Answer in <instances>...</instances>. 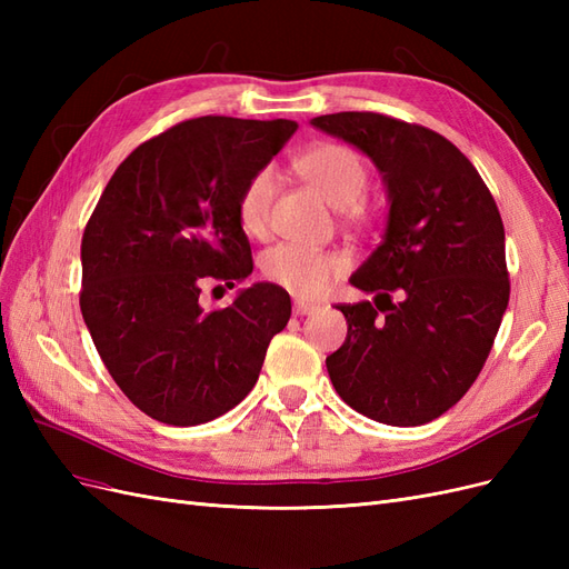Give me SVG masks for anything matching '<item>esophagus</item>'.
I'll return each mask as SVG.
<instances>
[{"label": "esophagus", "mask_w": 569, "mask_h": 569, "mask_svg": "<svg viewBox=\"0 0 569 569\" xmlns=\"http://www.w3.org/2000/svg\"><path fill=\"white\" fill-rule=\"evenodd\" d=\"M318 311L316 303H308V301H295V313L297 316H313Z\"/></svg>", "instance_id": "esophagus-1"}]
</instances>
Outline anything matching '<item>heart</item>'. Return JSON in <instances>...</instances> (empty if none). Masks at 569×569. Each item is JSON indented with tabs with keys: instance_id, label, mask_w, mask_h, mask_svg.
<instances>
[{
	"instance_id": "1",
	"label": "heart",
	"mask_w": 569,
	"mask_h": 569,
	"mask_svg": "<svg viewBox=\"0 0 569 569\" xmlns=\"http://www.w3.org/2000/svg\"><path fill=\"white\" fill-rule=\"evenodd\" d=\"M297 170L316 194L351 220H366L368 206L363 194L368 187V168L351 147L322 142L308 149L297 161ZM278 173L266 166L244 182L237 199V218L247 234L261 237L268 230L270 209L278 194ZM263 274L297 297H318L343 270L337 253L316 251L299 244H278L266 251Z\"/></svg>"
}]
</instances>
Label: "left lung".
I'll list each match as a JSON object with an SVG mask.
<instances>
[{
  "label": "left lung",
  "instance_id": "left-lung-1",
  "mask_svg": "<svg viewBox=\"0 0 569 569\" xmlns=\"http://www.w3.org/2000/svg\"><path fill=\"white\" fill-rule=\"evenodd\" d=\"M311 126L370 157L389 197L382 242L351 274L375 303L337 306L349 332L327 372L370 420L432 422L477 380L508 308L501 213L470 159L435 130L370 111Z\"/></svg>",
  "mask_w": 569,
  "mask_h": 569
}]
</instances>
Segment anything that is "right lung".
<instances>
[{
	"mask_svg": "<svg viewBox=\"0 0 569 569\" xmlns=\"http://www.w3.org/2000/svg\"><path fill=\"white\" fill-rule=\"evenodd\" d=\"M295 120L203 116L137 147L116 168L82 234L80 311L113 382L149 418L192 427L253 389L270 339L291 316L270 282L220 311L203 282H244L251 247L239 226L244 182L270 163Z\"/></svg>",
	"mask_w": 569,
	"mask_h": 569,
	"instance_id": "right-lung-1",
	"label": "right lung"
}]
</instances>
